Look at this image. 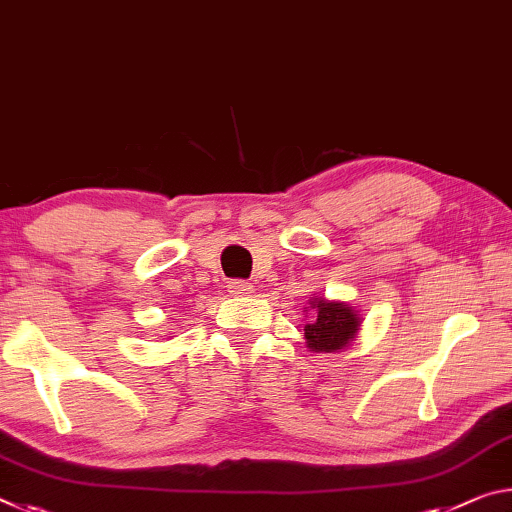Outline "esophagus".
Listing matches in <instances>:
<instances>
[{
  "label": "esophagus",
  "mask_w": 512,
  "mask_h": 512,
  "mask_svg": "<svg viewBox=\"0 0 512 512\" xmlns=\"http://www.w3.org/2000/svg\"><path fill=\"white\" fill-rule=\"evenodd\" d=\"M254 290V286H251V283H247V281H229V292L231 295H249V292Z\"/></svg>",
  "instance_id": "1"
}]
</instances>
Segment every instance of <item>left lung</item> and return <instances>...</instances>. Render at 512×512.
<instances>
[{
    "label": "left lung",
    "instance_id": "1",
    "mask_svg": "<svg viewBox=\"0 0 512 512\" xmlns=\"http://www.w3.org/2000/svg\"><path fill=\"white\" fill-rule=\"evenodd\" d=\"M313 320L304 326L306 345L317 354H333L345 349L356 338L360 329L358 311H354L345 301H329L317 297L311 301Z\"/></svg>",
    "mask_w": 512,
    "mask_h": 512
}]
</instances>
